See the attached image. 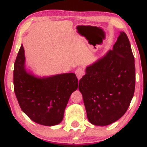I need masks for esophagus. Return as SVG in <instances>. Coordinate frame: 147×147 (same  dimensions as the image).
<instances>
[{"label": "esophagus", "mask_w": 147, "mask_h": 147, "mask_svg": "<svg viewBox=\"0 0 147 147\" xmlns=\"http://www.w3.org/2000/svg\"><path fill=\"white\" fill-rule=\"evenodd\" d=\"M75 74H76V75H77V78H78L79 79H80L84 75V69L82 68H77V69H76V70H75Z\"/></svg>", "instance_id": "obj_1"}]
</instances>
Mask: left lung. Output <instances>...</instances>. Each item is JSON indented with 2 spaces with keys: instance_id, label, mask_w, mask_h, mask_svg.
I'll return each instance as SVG.
<instances>
[{
  "instance_id": "1",
  "label": "left lung",
  "mask_w": 147,
  "mask_h": 147,
  "mask_svg": "<svg viewBox=\"0 0 147 147\" xmlns=\"http://www.w3.org/2000/svg\"><path fill=\"white\" fill-rule=\"evenodd\" d=\"M135 84L134 57L126 33L120 32L113 50L86 66L79 80L89 122L103 126L122 117L132 100Z\"/></svg>"
}]
</instances>
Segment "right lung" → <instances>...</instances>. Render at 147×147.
I'll return each mask as SVG.
<instances>
[{
	"mask_svg": "<svg viewBox=\"0 0 147 147\" xmlns=\"http://www.w3.org/2000/svg\"><path fill=\"white\" fill-rule=\"evenodd\" d=\"M14 86L23 112L33 122L51 126L63 120L69 98L78 88V79L73 72L36 76L25 65L21 45L14 63Z\"/></svg>",
	"mask_w": 147,
	"mask_h": 147,
	"instance_id": "add662e5",
	"label": "right lung"
}]
</instances>
